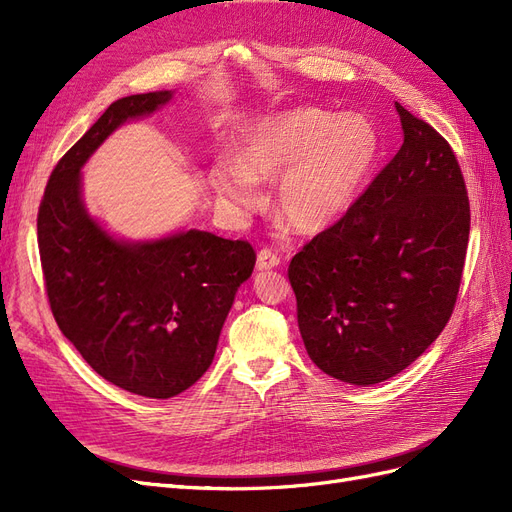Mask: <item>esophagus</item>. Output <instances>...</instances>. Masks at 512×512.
Segmentation results:
<instances>
[{"mask_svg":"<svg viewBox=\"0 0 512 512\" xmlns=\"http://www.w3.org/2000/svg\"><path fill=\"white\" fill-rule=\"evenodd\" d=\"M280 256H277L275 252H271V250H260L258 252V258H256V269L258 271H269V269H275V267H280Z\"/></svg>","mask_w":512,"mask_h":512,"instance_id":"obj_1","label":"esophagus"}]
</instances>
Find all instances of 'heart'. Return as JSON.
<instances>
[{"label":"heart","instance_id":"heart-1","mask_svg":"<svg viewBox=\"0 0 512 512\" xmlns=\"http://www.w3.org/2000/svg\"><path fill=\"white\" fill-rule=\"evenodd\" d=\"M378 158V134L359 115L290 108L247 130L235 164L215 162L209 183L224 205L254 211L258 183L275 181V211L299 232H320L352 209Z\"/></svg>","mask_w":512,"mask_h":512}]
</instances>
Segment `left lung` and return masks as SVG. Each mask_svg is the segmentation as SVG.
<instances>
[{"mask_svg":"<svg viewBox=\"0 0 512 512\" xmlns=\"http://www.w3.org/2000/svg\"><path fill=\"white\" fill-rule=\"evenodd\" d=\"M395 108L397 156L288 267L309 359L356 386L393 378L436 342L468 250L470 203L451 145Z\"/></svg>","mask_w":512,"mask_h":512,"instance_id":"left-lung-1","label":"left lung"}]
</instances>
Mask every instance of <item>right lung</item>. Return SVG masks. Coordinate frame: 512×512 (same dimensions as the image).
Returning a JSON list of instances; mask_svg holds the SVG:
<instances>
[{"label": "right lung", "mask_w": 512, "mask_h": 512, "mask_svg": "<svg viewBox=\"0 0 512 512\" xmlns=\"http://www.w3.org/2000/svg\"><path fill=\"white\" fill-rule=\"evenodd\" d=\"M173 96L149 91L108 106L59 160L38 211L57 327L96 374L151 399L183 393L209 369L235 294L256 265L247 241L196 228L117 239L85 207V162L119 126L160 111Z\"/></svg>", "instance_id": "obj_1"}]
</instances>
